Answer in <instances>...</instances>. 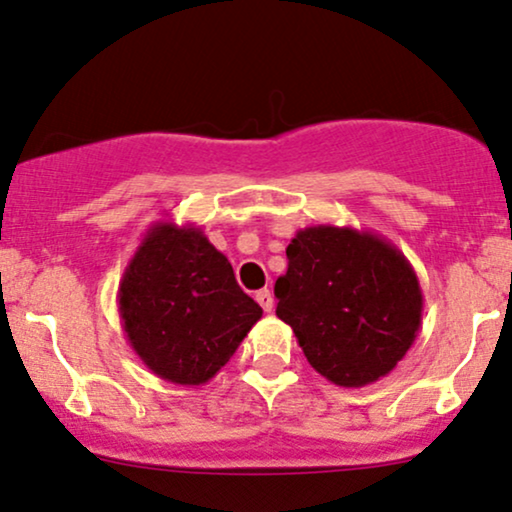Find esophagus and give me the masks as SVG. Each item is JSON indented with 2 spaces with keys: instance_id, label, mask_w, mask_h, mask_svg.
Listing matches in <instances>:
<instances>
[{
  "instance_id": "obj_1",
  "label": "esophagus",
  "mask_w": 512,
  "mask_h": 512,
  "mask_svg": "<svg viewBox=\"0 0 512 512\" xmlns=\"http://www.w3.org/2000/svg\"><path fill=\"white\" fill-rule=\"evenodd\" d=\"M255 298H257V303L262 305L264 312H272V307H274V295L269 293L267 288H264V291H257Z\"/></svg>"
}]
</instances>
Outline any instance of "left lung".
Returning a JSON list of instances; mask_svg holds the SVG:
<instances>
[{
  "instance_id": "obj_1",
  "label": "left lung",
  "mask_w": 512,
  "mask_h": 512,
  "mask_svg": "<svg viewBox=\"0 0 512 512\" xmlns=\"http://www.w3.org/2000/svg\"><path fill=\"white\" fill-rule=\"evenodd\" d=\"M276 317L312 367L360 389L403 360L422 324V288L408 257L372 231L307 226L286 248Z\"/></svg>"
}]
</instances>
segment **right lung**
<instances>
[{
  "instance_id": "add662e5",
  "label": "right lung",
  "mask_w": 512,
  "mask_h": 512,
  "mask_svg": "<svg viewBox=\"0 0 512 512\" xmlns=\"http://www.w3.org/2000/svg\"><path fill=\"white\" fill-rule=\"evenodd\" d=\"M119 315L152 374L202 386L231 360L262 307L240 291L231 262L200 226L157 221L121 276Z\"/></svg>"
}]
</instances>
